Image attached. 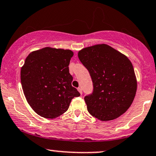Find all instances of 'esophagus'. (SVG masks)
<instances>
[{"label": "esophagus", "instance_id": "esophagus-1", "mask_svg": "<svg viewBox=\"0 0 156 156\" xmlns=\"http://www.w3.org/2000/svg\"><path fill=\"white\" fill-rule=\"evenodd\" d=\"M78 91H79V92H80V94H82V93H83V92H82V89H81V88H80V87L78 88Z\"/></svg>", "mask_w": 156, "mask_h": 156}]
</instances>
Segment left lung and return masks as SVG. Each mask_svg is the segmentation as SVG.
<instances>
[{
    "instance_id": "8db88e82",
    "label": "left lung",
    "mask_w": 156,
    "mask_h": 156,
    "mask_svg": "<svg viewBox=\"0 0 156 156\" xmlns=\"http://www.w3.org/2000/svg\"><path fill=\"white\" fill-rule=\"evenodd\" d=\"M78 56L93 82L92 94L84 97L88 111L102 121L119 118L136 94L137 83L131 61L107 44L84 48Z\"/></svg>"
}]
</instances>
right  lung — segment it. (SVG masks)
<instances>
[{"label":"right lung","instance_id":"1","mask_svg":"<svg viewBox=\"0 0 156 156\" xmlns=\"http://www.w3.org/2000/svg\"><path fill=\"white\" fill-rule=\"evenodd\" d=\"M73 52L46 47L31 52L21 68L24 96L33 110L46 119H55L69 108L71 100L80 96L72 86L69 64Z\"/></svg>","mask_w":156,"mask_h":156}]
</instances>
